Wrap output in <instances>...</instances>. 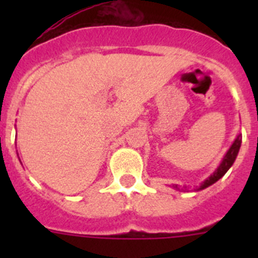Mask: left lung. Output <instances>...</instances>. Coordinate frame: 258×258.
Returning <instances> with one entry per match:
<instances>
[{"instance_id": "1", "label": "left lung", "mask_w": 258, "mask_h": 258, "mask_svg": "<svg viewBox=\"0 0 258 258\" xmlns=\"http://www.w3.org/2000/svg\"><path fill=\"white\" fill-rule=\"evenodd\" d=\"M240 145H241V134H238V136H236V138H235V141L232 142V145L230 146V149L227 150V152L225 154V156H223L222 161L220 163V165H218L217 169L214 170V172L212 173L211 175H209L206 181L202 182V184H200L199 187L197 188V191L204 190V188L209 187L211 184L216 183L218 179L222 178L223 175L226 174V172L230 169V168H231V165L234 164V161H235L236 156H238V152H239V149H240ZM172 187L175 188V190H179L178 184H173Z\"/></svg>"}]
</instances>
